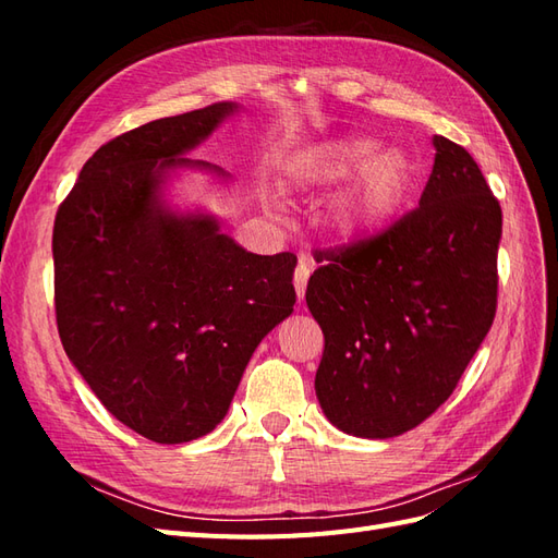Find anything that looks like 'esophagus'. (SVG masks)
Here are the masks:
<instances>
[{
	"label": "esophagus",
	"instance_id": "obj_1",
	"mask_svg": "<svg viewBox=\"0 0 558 558\" xmlns=\"http://www.w3.org/2000/svg\"><path fill=\"white\" fill-rule=\"evenodd\" d=\"M310 275H312V263H310V258H300V263H298V267H295V275H293V286H295L298 300L305 298Z\"/></svg>",
	"mask_w": 558,
	"mask_h": 558
}]
</instances>
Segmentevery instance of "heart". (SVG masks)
Segmentation results:
<instances>
[{"instance_id":"1","label":"heart","mask_w":558,"mask_h":558,"mask_svg":"<svg viewBox=\"0 0 558 558\" xmlns=\"http://www.w3.org/2000/svg\"><path fill=\"white\" fill-rule=\"evenodd\" d=\"M377 147L375 137L344 134L307 146L289 165L291 183L305 191H328L353 177L335 207V230L344 240L375 234L410 193V156L398 146Z\"/></svg>"}]
</instances>
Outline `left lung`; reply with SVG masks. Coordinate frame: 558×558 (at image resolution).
Here are the masks:
<instances>
[{
	"mask_svg": "<svg viewBox=\"0 0 558 558\" xmlns=\"http://www.w3.org/2000/svg\"><path fill=\"white\" fill-rule=\"evenodd\" d=\"M433 146L418 209L375 238L320 251L305 293L326 337L320 410L369 440L440 408L496 316L500 205L463 146L437 134Z\"/></svg>",
	"mask_w": 558,
	"mask_h": 558,
	"instance_id": "obj_1",
	"label": "left lung"
}]
</instances>
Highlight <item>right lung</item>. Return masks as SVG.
Wrapping results in <instances>:
<instances>
[{
    "instance_id": "right-lung-1",
    "label": "right lung",
    "mask_w": 558,
    "mask_h": 558,
    "mask_svg": "<svg viewBox=\"0 0 558 558\" xmlns=\"http://www.w3.org/2000/svg\"><path fill=\"white\" fill-rule=\"evenodd\" d=\"M238 105L160 118L99 146L53 226L56 318L66 356L105 408L146 440L181 445L228 414L263 337L295 305L298 258L248 253L214 216L167 207L181 158Z\"/></svg>"
}]
</instances>
